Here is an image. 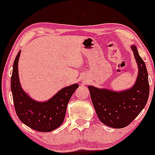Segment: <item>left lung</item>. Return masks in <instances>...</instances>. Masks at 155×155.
I'll list each match as a JSON object with an SVG mask.
<instances>
[{
    "instance_id": "8db88e82",
    "label": "left lung",
    "mask_w": 155,
    "mask_h": 155,
    "mask_svg": "<svg viewBox=\"0 0 155 155\" xmlns=\"http://www.w3.org/2000/svg\"><path fill=\"white\" fill-rule=\"evenodd\" d=\"M131 50L138 69L136 81L131 88L116 91L88 86L92 103L101 122L116 129L125 127L138 116L145 107L149 95L146 64L139 55L136 46L131 45Z\"/></svg>"
}]
</instances>
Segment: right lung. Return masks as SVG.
Segmentation results:
<instances>
[{
	"label": "right lung",
	"instance_id": "1",
	"mask_svg": "<svg viewBox=\"0 0 155 155\" xmlns=\"http://www.w3.org/2000/svg\"><path fill=\"white\" fill-rule=\"evenodd\" d=\"M20 52L15 58L11 78V89L17 116L26 126L39 132H51L61 125L68 102L79 87L78 83L66 86L48 100H34L22 89L19 79L18 61Z\"/></svg>",
	"mask_w": 155,
	"mask_h": 155
}]
</instances>
